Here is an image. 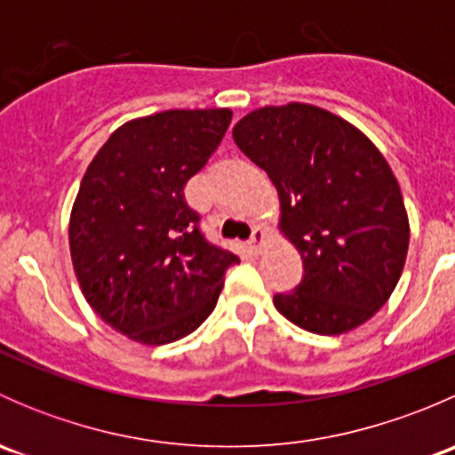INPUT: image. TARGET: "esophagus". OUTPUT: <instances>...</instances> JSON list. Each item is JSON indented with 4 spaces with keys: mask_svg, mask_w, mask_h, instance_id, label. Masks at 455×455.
<instances>
[{
    "mask_svg": "<svg viewBox=\"0 0 455 455\" xmlns=\"http://www.w3.org/2000/svg\"><path fill=\"white\" fill-rule=\"evenodd\" d=\"M249 244H251V249L255 251V253H261V249H264V244H266V233H264V228H261V227H255V228H253V233H251Z\"/></svg>",
    "mask_w": 455,
    "mask_h": 455,
    "instance_id": "esophagus-1",
    "label": "esophagus"
}]
</instances>
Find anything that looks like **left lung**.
<instances>
[{"instance_id":"left-lung-1","label":"left lung","mask_w":455,"mask_h":455,"mask_svg":"<svg viewBox=\"0 0 455 455\" xmlns=\"http://www.w3.org/2000/svg\"><path fill=\"white\" fill-rule=\"evenodd\" d=\"M233 139L277 187L279 231L304 259V279L275 308L315 334L359 328L394 292L410 246L387 160L352 123L308 103L253 109Z\"/></svg>"}]
</instances>
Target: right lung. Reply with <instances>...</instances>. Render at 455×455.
<instances>
[{
    "mask_svg": "<svg viewBox=\"0 0 455 455\" xmlns=\"http://www.w3.org/2000/svg\"><path fill=\"white\" fill-rule=\"evenodd\" d=\"M231 116L167 109L127 121L81 180L68 228L75 275L92 310L132 341L164 346L194 332L240 261L202 235L185 200Z\"/></svg>",
    "mask_w": 455,
    "mask_h": 455,
    "instance_id": "obj_1",
    "label": "right lung"
}]
</instances>
